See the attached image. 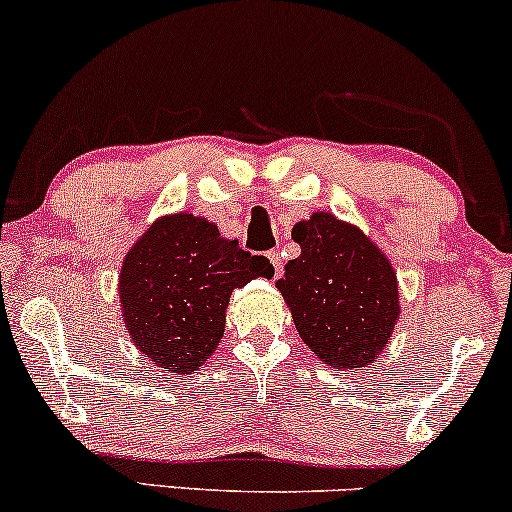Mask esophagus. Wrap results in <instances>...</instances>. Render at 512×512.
Returning <instances> with one entry per match:
<instances>
[{
	"instance_id": "1",
	"label": "esophagus",
	"mask_w": 512,
	"mask_h": 512,
	"mask_svg": "<svg viewBox=\"0 0 512 512\" xmlns=\"http://www.w3.org/2000/svg\"><path fill=\"white\" fill-rule=\"evenodd\" d=\"M267 257H269V262H272V267H274V276L276 279H279L281 276V269H284V262H281V255L276 250H272V252H267Z\"/></svg>"
}]
</instances>
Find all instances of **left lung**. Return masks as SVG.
Wrapping results in <instances>:
<instances>
[{
  "label": "left lung",
  "instance_id": "8db88e82",
  "mask_svg": "<svg viewBox=\"0 0 512 512\" xmlns=\"http://www.w3.org/2000/svg\"><path fill=\"white\" fill-rule=\"evenodd\" d=\"M301 255L276 281L296 330L332 368H366L385 349L399 317L392 264L361 228L315 211L291 231Z\"/></svg>",
  "mask_w": 512,
  "mask_h": 512
}]
</instances>
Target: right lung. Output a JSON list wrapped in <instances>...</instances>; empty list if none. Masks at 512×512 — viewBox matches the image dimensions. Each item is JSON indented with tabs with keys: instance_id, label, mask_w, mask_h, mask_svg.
<instances>
[{
	"instance_id": "1",
	"label": "right lung",
	"mask_w": 512,
	"mask_h": 512,
	"mask_svg": "<svg viewBox=\"0 0 512 512\" xmlns=\"http://www.w3.org/2000/svg\"><path fill=\"white\" fill-rule=\"evenodd\" d=\"M274 274L267 257L187 211L161 216L125 255L120 303L129 337L156 366L190 375L219 349L233 289Z\"/></svg>"
}]
</instances>
